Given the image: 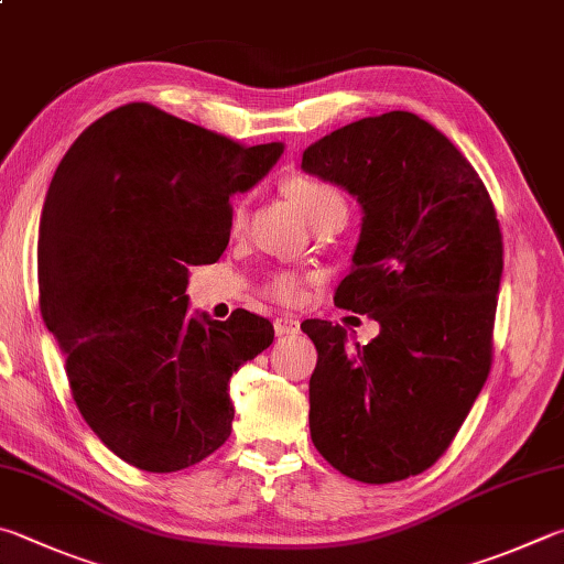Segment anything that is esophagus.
<instances>
[{"label": "esophagus", "mask_w": 564, "mask_h": 564, "mask_svg": "<svg viewBox=\"0 0 564 564\" xmlns=\"http://www.w3.org/2000/svg\"><path fill=\"white\" fill-rule=\"evenodd\" d=\"M273 330H275V335H279V337L295 335V333H301V323L295 321L293 315H279L273 321Z\"/></svg>", "instance_id": "esophagus-1"}]
</instances>
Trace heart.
I'll list each match as a JSON object with an SVG mask.
<instances>
[{
	"label": "heart",
	"instance_id": "b5f03b06",
	"mask_svg": "<svg viewBox=\"0 0 564 564\" xmlns=\"http://www.w3.org/2000/svg\"><path fill=\"white\" fill-rule=\"evenodd\" d=\"M285 192H289L295 204L305 212V217L311 219L313 227H323L327 221L345 224L347 212H350L345 194L337 189L335 184L311 175L291 177L289 184H285ZM234 219H237V224L243 219V207L237 209ZM301 291L303 279L293 271H275L269 275V281H265V293L281 303H295L301 299Z\"/></svg>",
	"mask_w": 564,
	"mask_h": 564
}]
</instances>
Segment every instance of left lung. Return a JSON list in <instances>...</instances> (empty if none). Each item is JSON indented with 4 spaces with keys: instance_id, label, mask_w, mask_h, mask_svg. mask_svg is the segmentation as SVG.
<instances>
[{
    "instance_id": "obj_1",
    "label": "left lung",
    "mask_w": 564,
    "mask_h": 564,
    "mask_svg": "<svg viewBox=\"0 0 564 564\" xmlns=\"http://www.w3.org/2000/svg\"><path fill=\"white\" fill-rule=\"evenodd\" d=\"M301 167L360 202L335 305L380 323L367 345L301 325L317 350L313 444L347 478L394 484L436 464L488 380L503 275L494 202L454 142L406 110L330 132Z\"/></svg>"
}]
</instances>
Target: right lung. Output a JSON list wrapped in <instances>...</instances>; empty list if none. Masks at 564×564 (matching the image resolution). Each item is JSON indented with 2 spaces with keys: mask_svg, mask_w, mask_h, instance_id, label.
<instances>
[{
  "mask_svg": "<svg viewBox=\"0 0 564 564\" xmlns=\"http://www.w3.org/2000/svg\"><path fill=\"white\" fill-rule=\"evenodd\" d=\"M281 152L128 104L58 162L39 227L41 315L78 412L130 466L189 468L231 434L229 380L273 343V325L249 311L189 315L187 265L219 259L231 194Z\"/></svg>",
  "mask_w": 564,
  "mask_h": 564,
  "instance_id": "add662e5",
  "label": "right lung"
}]
</instances>
